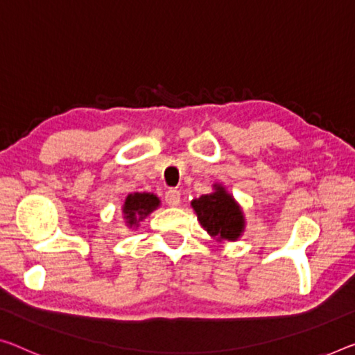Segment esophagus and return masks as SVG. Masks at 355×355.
<instances>
[{
    "label": "esophagus",
    "instance_id": "obj_1",
    "mask_svg": "<svg viewBox=\"0 0 355 355\" xmlns=\"http://www.w3.org/2000/svg\"><path fill=\"white\" fill-rule=\"evenodd\" d=\"M165 201L168 203V206H179V203H181V192L176 189H170L168 192L165 193Z\"/></svg>",
    "mask_w": 355,
    "mask_h": 355
}]
</instances>
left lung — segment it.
Masks as SVG:
<instances>
[{"label": "left lung", "instance_id": "1", "mask_svg": "<svg viewBox=\"0 0 355 355\" xmlns=\"http://www.w3.org/2000/svg\"><path fill=\"white\" fill-rule=\"evenodd\" d=\"M200 225L216 241H238L246 228L244 211L222 184H212V192L192 200Z\"/></svg>", "mask_w": 355, "mask_h": 355}]
</instances>
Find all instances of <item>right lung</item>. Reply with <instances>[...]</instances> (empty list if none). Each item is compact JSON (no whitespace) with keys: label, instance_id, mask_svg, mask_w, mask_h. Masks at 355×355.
Returning <instances> with one entry per match:
<instances>
[{"label":"right lung","instance_id":"add662e5","mask_svg":"<svg viewBox=\"0 0 355 355\" xmlns=\"http://www.w3.org/2000/svg\"><path fill=\"white\" fill-rule=\"evenodd\" d=\"M160 206V198L150 192H135L128 193L122 205V216L125 227L130 230H136L150 212H154Z\"/></svg>","mask_w":355,"mask_h":355}]
</instances>
